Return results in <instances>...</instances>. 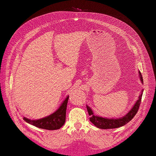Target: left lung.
<instances>
[{
	"label": "left lung",
	"instance_id": "left-lung-1",
	"mask_svg": "<svg viewBox=\"0 0 156 156\" xmlns=\"http://www.w3.org/2000/svg\"><path fill=\"white\" fill-rule=\"evenodd\" d=\"M139 73H140V80L142 83H143V77H142L141 72H139ZM142 92H143V90L141 91V94L139 96V99L137 101L136 103L135 104V105L133 106V108L131 109L130 111H129L125 116H124V117L119 119H107L95 116L94 115L93 112L92 111L91 108L87 105L88 115L90 116V122H92L96 127H97L99 129H103L118 128L126 125L135 117V115L137 114L139 108H140V106L141 102L142 94H143Z\"/></svg>",
	"mask_w": 156,
	"mask_h": 156
}]
</instances>
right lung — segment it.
<instances>
[{
    "mask_svg": "<svg viewBox=\"0 0 156 156\" xmlns=\"http://www.w3.org/2000/svg\"><path fill=\"white\" fill-rule=\"evenodd\" d=\"M68 99L69 97H66L58 110L48 117L38 120H31L25 117L23 118V119L28 123L41 129H48V130H55L60 129L66 121V108H67Z\"/></svg>",
    "mask_w": 156,
    "mask_h": 156,
    "instance_id": "obj_1",
    "label": "right lung"
}]
</instances>
